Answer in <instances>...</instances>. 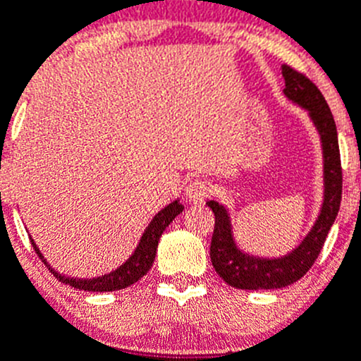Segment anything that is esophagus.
Returning <instances> with one entry per match:
<instances>
[{"label":"esophagus","instance_id":"34e87169","mask_svg":"<svg viewBox=\"0 0 361 361\" xmlns=\"http://www.w3.org/2000/svg\"><path fill=\"white\" fill-rule=\"evenodd\" d=\"M209 194H212V188H209V185L204 180H192L187 185V190H185L187 199L190 202H194V204H199V202L204 201Z\"/></svg>","mask_w":361,"mask_h":361}]
</instances>
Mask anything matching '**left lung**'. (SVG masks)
<instances>
[{
    "instance_id": "left-lung-1",
    "label": "left lung",
    "mask_w": 361,
    "mask_h": 361,
    "mask_svg": "<svg viewBox=\"0 0 361 361\" xmlns=\"http://www.w3.org/2000/svg\"><path fill=\"white\" fill-rule=\"evenodd\" d=\"M282 75L286 80V99L298 104L302 109L309 113L321 137L324 180L323 204H321V212L312 229L295 250L282 257L266 259L240 250L234 241L231 216L226 206L219 204L216 201L206 202L215 213V229H213L212 247H209L212 264L216 274L224 279V282L236 289H281L300 281L316 262L326 241L328 231L334 226L338 208H341L342 167L334 114L323 93L317 90V86L309 77L296 72L288 65L282 66Z\"/></svg>"
}]
</instances>
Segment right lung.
<instances>
[{"mask_svg": "<svg viewBox=\"0 0 361 361\" xmlns=\"http://www.w3.org/2000/svg\"><path fill=\"white\" fill-rule=\"evenodd\" d=\"M183 212V204L180 202V199L173 201L171 204H167L166 208L160 209L155 216H153L152 222L148 224L146 231L142 233L139 245L135 247L134 254L111 274L102 275V277L95 279H73V277H65L59 271H56L54 268H51L45 257L42 255V252L38 250L37 243L33 241V238H30L31 245H33L35 252L38 254V257L44 261V264L51 269V274L58 279L63 284H68L72 288L80 289V291H92V293H106V291H120V289L128 288V286L135 284L137 281H141L146 274L149 271V268L153 266L157 255V247H159V240L162 236V233L166 231V227L176 219L180 213Z\"/></svg>", "mask_w": 361, "mask_h": 361, "instance_id": "1", "label": "right lung"}]
</instances>
